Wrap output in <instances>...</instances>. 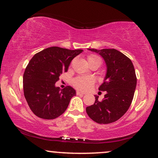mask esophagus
<instances>
[{"instance_id":"1","label":"esophagus","mask_w":158,"mask_h":158,"mask_svg":"<svg viewBox=\"0 0 158 158\" xmlns=\"http://www.w3.org/2000/svg\"><path fill=\"white\" fill-rule=\"evenodd\" d=\"M76 94H77V95H84V94H85V93L82 92V91H80V90H77Z\"/></svg>"}]
</instances>
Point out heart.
I'll return each instance as SVG.
<instances>
[{"instance_id":"b5f03b06","label":"heart","mask_w":158,"mask_h":158,"mask_svg":"<svg viewBox=\"0 0 158 158\" xmlns=\"http://www.w3.org/2000/svg\"><path fill=\"white\" fill-rule=\"evenodd\" d=\"M88 62L99 61L101 62V58L96 55H90L88 57ZM94 84V80L89 77H78L73 81V85L81 90H88Z\"/></svg>"}]
</instances>
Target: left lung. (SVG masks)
I'll return each mask as SVG.
<instances>
[{
	"label": "left lung",
	"mask_w": 158,
	"mask_h": 158,
	"mask_svg": "<svg viewBox=\"0 0 158 158\" xmlns=\"http://www.w3.org/2000/svg\"><path fill=\"white\" fill-rule=\"evenodd\" d=\"M103 58L107 67L103 83L98 88L105 91L104 98L95 96L94 105L86 108L89 117L98 124L113 123L127 111L133 100L137 77L131 60L115 49H88Z\"/></svg>",
	"instance_id": "left-lung-1"
}]
</instances>
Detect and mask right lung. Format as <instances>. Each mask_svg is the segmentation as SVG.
<instances>
[{
	"instance_id": "obj_1",
	"label": "right lung",
	"mask_w": 158,
	"mask_h": 158,
	"mask_svg": "<svg viewBox=\"0 0 158 158\" xmlns=\"http://www.w3.org/2000/svg\"><path fill=\"white\" fill-rule=\"evenodd\" d=\"M82 49L52 47L35 54L23 76V94L31 111L44 119H54L65 111L75 96L71 86L56 87L60 75L68 71L71 61Z\"/></svg>"
}]
</instances>
